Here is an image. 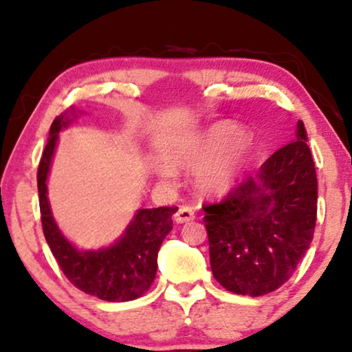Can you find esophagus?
Masks as SVG:
<instances>
[{"label": "esophagus", "mask_w": 352, "mask_h": 352, "mask_svg": "<svg viewBox=\"0 0 352 352\" xmlns=\"http://www.w3.org/2000/svg\"><path fill=\"white\" fill-rule=\"evenodd\" d=\"M194 219H195V213H194V210L189 208V206H181V208L177 210L175 214V221L177 224L189 223V221H194Z\"/></svg>", "instance_id": "esophagus-1"}]
</instances>
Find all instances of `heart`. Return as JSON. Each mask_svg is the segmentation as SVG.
Segmentation results:
<instances>
[{"label":"heart","mask_w":352,"mask_h":352,"mask_svg":"<svg viewBox=\"0 0 352 352\" xmlns=\"http://www.w3.org/2000/svg\"><path fill=\"white\" fill-rule=\"evenodd\" d=\"M253 148L248 128L228 122L216 123L200 138L173 153L171 166L195 171V187L204 195H224L234 189L247 170ZM171 177L170 168H162Z\"/></svg>","instance_id":"heart-1"}]
</instances>
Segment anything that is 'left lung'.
<instances>
[{"label": "left lung", "instance_id": "obj_1", "mask_svg": "<svg viewBox=\"0 0 352 352\" xmlns=\"http://www.w3.org/2000/svg\"><path fill=\"white\" fill-rule=\"evenodd\" d=\"M204 211L211 271L226 290L263 296L282 287L309 248L317 218L316 166L301 120L295 139L256 176Z\"/></svg>", "mask_w": 352, "mask_h": 352}]
</instances>
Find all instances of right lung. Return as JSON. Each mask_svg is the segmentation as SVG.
Here are the masks:
<instances>
[{"instance_id": "1", "label": "right lung", "mask_w": 352, "mask_h": 352, "mask_svg": "<svg viewBox=\"0 0 352 352\" xmlns=\"http://www.w3.org/2000/svg\"><path fill=\"white\" fill-rule=\"evenodd\" d=\"M72 107L51 124L50 138L38 166L41 224L62 272L81 292L104 301H131L151 288L157 274V256L163 239L173 229L176 206L139 208L123 234L112 245L98 250H80L62 234L47 200V176L54 157L59 131L78 118Z\"/></svg>"}]
</instances>
